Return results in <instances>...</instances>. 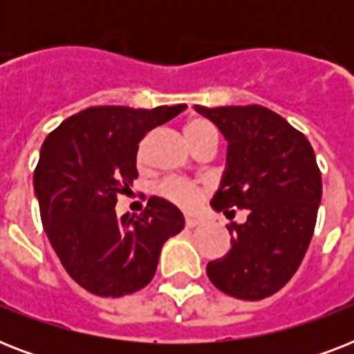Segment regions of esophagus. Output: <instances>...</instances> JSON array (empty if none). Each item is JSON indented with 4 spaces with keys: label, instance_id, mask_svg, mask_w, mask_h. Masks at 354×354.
Masks as SVG:
<instances>
[{
    "label": "esophagus",
    "instance_id": "34e87169",
    "mask_svg": "<svg viewBox=\"0 0 354 354\" xmlns=\"http://www.w3.org/2000/svg\"><path fill=\"white\" fill-rule=\"evenodd\" d=\"M202 222L198 221V218H194V216H185V226L189 227V230H193V227L200 226Z\"/></svg>",
    "mask_w": 354,
    "mask_h": 354
}]
</instances>
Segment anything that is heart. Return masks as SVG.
Masks as SVG:
<instances>
[{
  "instance_id": "1",
  "label": "heart",
  "mask_w": 354,
  "mask_h": 354,
  "mask_svg": "<svg viewBox=\"0 0 354 354\" xmlns=\"http://www.w3.org/2000/svg\"><path fill=\"white\" fill-rule=\"evenodd\" d=\"M185 138L193 145V149H196L204 143H218V130L209 119L193 118L185 122ZM139 158H141V152H139ZM158 194L182 209H193L207 194V187L204 183L193 182V180L165 178L158 185Z\"/></svg>"
}]
</instances>
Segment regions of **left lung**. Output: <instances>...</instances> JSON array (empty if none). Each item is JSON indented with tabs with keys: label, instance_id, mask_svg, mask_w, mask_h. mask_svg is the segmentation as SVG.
<instances>
[{
	"label": "left lung",
	"instance_id": "left-lung-1",
	"mask_svg": "<svg viewBox=\"0 0 354 354\" xmlns=\"http://www.w3.org/2000/svg\"><path fill=\"white\" fill-rule=\"evenodd\" d=\"M227 139V169L211 205L244 224H227L232 250L207 263V277L227 296L257 301L292 279L313 239L322 172L305 133L261 104L194 106Z\"/></svg>",
	"mask_w": 354,
	"mask_h": 354
}]
</instances>
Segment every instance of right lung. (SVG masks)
Returning <instances> with one entry per match:
<instances>
[{
	"label": "right lung",
	"mask_w": 354,
	"mask_h": 354,
	"mask_svg": "<svg viewBox=\"0 0 354 354\" xmlns=\"http://www.w3.org/2000/svg\"><path fill=\"white\" fill-rule=\"evenodd\" d=\"M185 104L133 110L91 106L53 130L35 169L46 235L71 279L91 294L121 297L152 281L163 242L183 230L176 205L150 196L139 216L115 215L138 178L139 141Z\"/></svg>",
	"instance_id": "add662e5"
}]
</instances>
